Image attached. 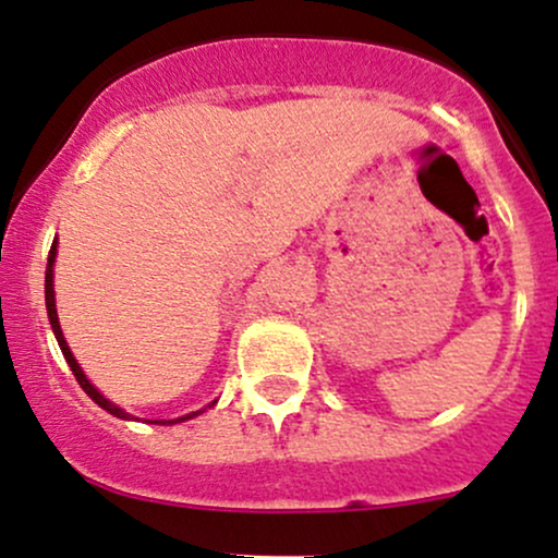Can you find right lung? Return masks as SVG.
I'll return each instance as SVG.
<instances>
[{
	"label": "right lung",
	"mask_w": 558,
	"mask_h": 558,
	"mask_svg": "<svg viewBox=\"0 0 558 558\" xmlns=\"http://www.w3.org/2000/svg\"><path fill=\"white\" fill-rule=\"evenodd\" d=\"M54 255H58V242H52V250H49V258H47V277H44V298H47L49 324H52L54 337H58V345H60V350H62V355H65V361H68V366H71L73 377L78 379V385L84 387L86 396H89V398L94 400V403L99 405V409L110 411V414H112V416H118V418H129L126 411L118 409V405H116V403H110V400L105 398V396H99V390H97V387L92 385L89 379H86V374L81 372V366L76 363V359H73L71 348H68L65 337H62V329H60V322H58V308H54V287H52V266H54ZM197 414H199V411H195V414L181 416V418H173V422H160V424H177V422H184V418H192V416H197ZM155 424H158V422H155Z\"/></svg>",
	"instance_id": "obj_1"
}]
</instances>
